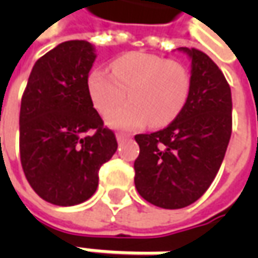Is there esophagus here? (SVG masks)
I'll use <instances>...</instances> for the list:
<instances>
[{"mask_svg":"<svg viewBox=\"0 0 258 258\" xmlns=\"http://www.w3.org/2000/svg\"><path fill=\"white\" fill-rule=\"evenodd\" d=\"M131 136L126 134H117L116 135V139H117V142L120 144V142H123V141H126V139H129Z\"/></svg>","mask_w":258,"mask_h":258,"instance_id":"1","label":"esophagus"}]
</instances>
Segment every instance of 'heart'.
I'll return each mask as SVG.
<instances>
[{
  "label": "heart",
  "instance_id": "1",
  "mask_svg": "<svg viewBox=\"0 0 258 258\" xmlns=\"http://www.w3.org/2000/svg\"><path fill=\"white\" fill-rule=\"evenodd\" d=\"M112 73L94 69L87 77V90L94 107L106 113L123 100H130L106 114L116 129H138L148 120L154 127L171 123L186 103L191 77L178 61L142 51L120 55L112 61Z\"/></svg>",
  "mask_w": 258,
  "mask_h": 258
}]
</instances>
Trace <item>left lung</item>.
<instances>
[{"instance_id":"obj_1","label":"left lung","mask_w":258,"mask_h":258,"mask_svg":"<svg viewBox=\"0 0 258 258\" xmlns=\"http://www.w3.org/2000/svg\"><path fill=\"white\" fill-rule=\"evenodd\" d=\"M191 60L186 103L172 123L136 135L135 186L148 203L166 210L194 204L210 188L231 138V89L208 55L188 47Z\"/></svg>"}]
</instances>
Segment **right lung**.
<instances>
[{
    "instance_id": "right-lung-1",
    "label": "right lung",
    "mask_w": 258,
    "mask_h": 258,
    "mask_svg": "<svg viewBox=\"0 0 258 258\" xmlns=\"http://www.w3.org/2000/svg\"><path fill=\"white\" fill-rule=\"evenodd\" d=\"M96 57L85 40L58 44L35 61L23 94L21 165L31 188L54 205L87 201L97 189L100 166L117 149L87 90Z\"/></svg>"
}]
</instances>
